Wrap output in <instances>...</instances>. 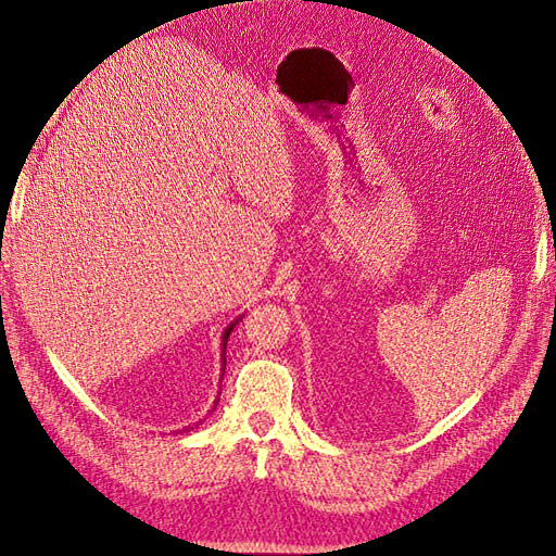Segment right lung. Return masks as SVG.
<instances>
[{
  "instance_id": "add662e5",
  "label": "right lung",
  "mask_w": 556,
  "mask_h": 556,
  "mask_svg": "<svg viewBox=\"0 0 556 556\" xmlns=\"http://www.w3.org/2000/svg\"><path fill=\"white\" fill-rule=\"evenodd\" d=\"M239 319H243V315L233 319V323L223 331V341H220V352H223V355H220V359H223V376H225V364H227V341H229V333H231V329H233V327L239 325ZM217 401H220V396L215 399V403H213V410L217 408ZM213 410H211V413H213ZM185 429H190V427H185ZM185 429H182V431H185Z\"/></svg>"
}]
</instances>
